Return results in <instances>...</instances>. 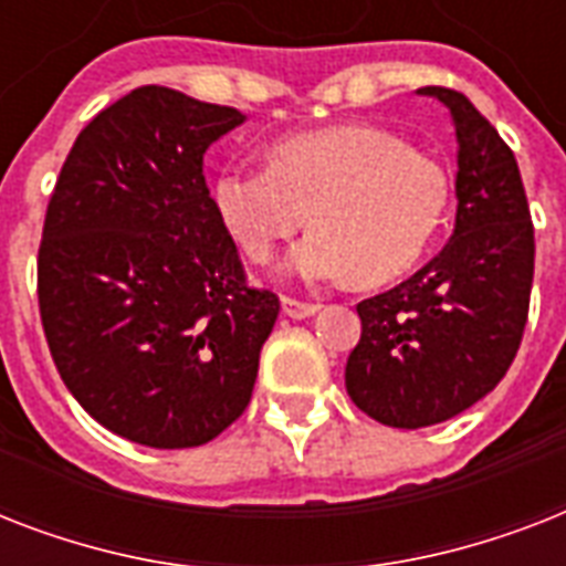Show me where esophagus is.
<instances>
[{
    "mask_svg": "<svg viewBox=\"0 0 566 566\" xmlns=\"http://www.w3.org/2000/svg\"><path fill=\"white\" fill-rule=\"evenodd\" d=\"M282 311L293 319H305V317H314V314L319 311V305L317 302H302V300H293V296H282Z\"/></svg>",
    "mask_w": 566,
    "mask_h": 566,
    "instance_id": "34e87169",
    "label": "esophagus"
}]
</instances>
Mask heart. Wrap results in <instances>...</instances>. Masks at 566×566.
Masks as SVG:
<instances>
[{"label":"heart","instance_id":"obj_1","mask_svg":"<svg viewBox=\"0 0 566 566\" xmlns=\"http://www.w3.org/2000/svg\"><path fill=\"white\" fill-rule=\"evenodd\" d=\"M222 226L252 261L314 220L284 270L302 282L367 284L402 275L447 208V172L402 137L367 123L275 140L270 164H229L211 188Z\"/></svg>","mask_w":566,"mask_h":566}]
</instances>
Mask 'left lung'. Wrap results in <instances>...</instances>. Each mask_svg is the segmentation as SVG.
<instances>
[{
    "label": "left lung",
    "mask_w": 566,
    "mask_h": 566,
    "mask_svg": "<svg viewBox=\"0 0 566 566\" xmlns=\"http://www.w3.org/2000/svg\"><path fill=\"white\" fill-rule=\"evenodd\" d=\"M420 93L455 123V231L411 279L358 302L361 340L346 361V394L394 429L449 420L500 385L535 275V226L509 144L464 93Z\"/></svg>",
    "instance_id": "8db88e82"
}]
</instances>
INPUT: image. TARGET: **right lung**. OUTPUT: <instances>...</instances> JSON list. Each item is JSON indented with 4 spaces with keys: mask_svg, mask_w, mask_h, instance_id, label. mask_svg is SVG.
<instances>
[{
    "mask_svg": "<svg viewBox=\"0 0 566 566\" xmlns=\"http://www.w3.org/2000/svg\"><path fill=\"white\" fill-rule=\"evenodd\" d=\"M243 123L144 84L75 137L38 249L40 323L66 390L119 438L202 447L247 411L279 296L247 282L205 185Z\"/></svg>",
    "mask_w": 566,
    "mask_h": 566,
    "instance_id": "right-lung-1",
    "label": "right lung"
}]
</instances>
